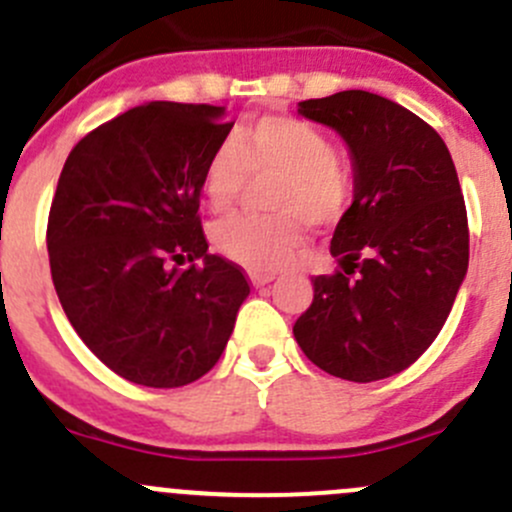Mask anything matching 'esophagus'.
Instances as JSON below:
<instances>
[{"label":"esophagus","instance_id":"obj_1","mask_svg":"<svg viewBox=\"0 0 512 512\" xmlns=\"http://www.w3.org/2000/svg\"><path fill=\"white\" fill-rule=\"evenodd\" d=\"M250 280H252V285H255V287H265V285H270L272 280H275V275H260V272H252Z\"/></svg>","mask_w":512,"mask_h":512}]
</instances>
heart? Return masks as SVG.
Returning <instances> with one entry per match:
<instances>
[{
  "label": "heart",
  "instance_id": "heart-1",
  "mask_svg": "<svg viewBox=\"0 0 512 512\" xmlns=\"http://www.w3.org/2000/svg\"><path fill=\"white\" fill-rule=\"evenodd\" d=\"M252 178H275L267 215H232L215 225L218 252L250 272L280 270L302 247L307 223H337L354 198V180L332 138L299 116H262L225 138L203 165V193L215 210L235 208Z\"/></svg>",
  "mask_w": 512,
  "mask_h": 512
}]
</instances>
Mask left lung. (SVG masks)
<instances>
[{
    "label": "left lung",
    "mask_w": 512,
    "mask_h": 512,
    "mask_svg": "<svg viewBox=\"0 0 512 512\" xmlns=\"http://www.w3.org/2000/svg\"><path fill=\"white\" fill-rule=\"evenodd\" d=\"M299 113L349 143L354 203L329 247L342 270L314 277L294 339L327 374L386 379L431 347L466 277L468 215L456 165L423 118L379 94L309 98Z\"/></svg>",
    "instance_id": "8db88e82"
}]
</instances>
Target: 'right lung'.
<instances>
[{"label":"right lung","mask_w":512,"mask_h":512,"mask_svg":"<svg viewBox=\"0 0 512 512\" xmlns=\"http://www.w3.org/2000/svg\"><path fill=\"white\" fill-rule=\"evenodd\" d=\"M230 128L220 106L153 101L86 133L59 175L51 280L81 342L133 384L208 374L250 294L235 262L208 255L198 215L203 165Z\"/></svg>","instance_id":"obj_1"}]
</instances>
